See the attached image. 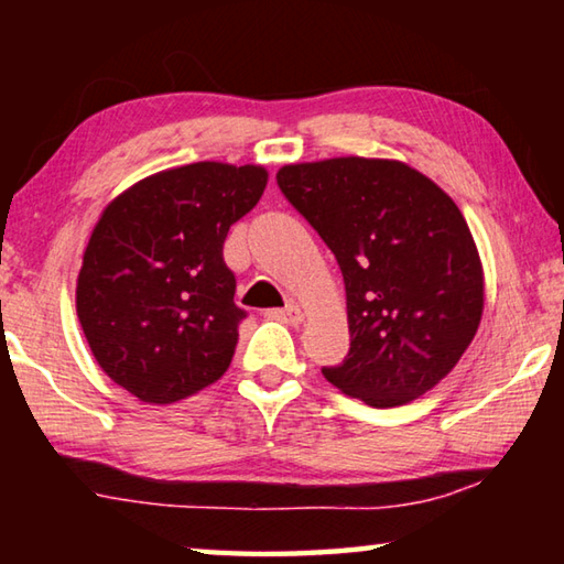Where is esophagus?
Listing matches in <instances>:
<instances>
[{"label": "esophagus", "mask_w": 564, "mask_h": 564, "mask_svg": "<svg viewBox=\"0 0 564 564\" xmlns=\"http://www.w3.org/2000/svg\"><path fill=\"white\" fill-rule=\"evenodd\" d=\"M271 316L289 323V326H301L303 323V311L295 303H289L285 308H279V311H271Z\"/></svg>", "instance_id": "34e87169"}]
</instances>
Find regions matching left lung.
<instances>
[{"label": "left lung", "mask_w": 564, "mask_h": 564, "mask_svg": "<svg viewBox=\"0 0 564 564\" xmlns=\"http://www.w3.org/2000/svg\"><path fill=\"white\" fill-rule=\"evenodd\" d=\"M275 181L336 256L350 350L323 368L370 408H395L457 366L482 318L485 283L460 208L403 161L340 156L283 166Z\"/></svg>", "instance_id": "1"}]
</instances>
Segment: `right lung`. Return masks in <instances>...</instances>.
Instances as JSON below:
<instances>
[{
  "mask_svg": "<svg viewBox=\"0 0 564 564\" xmlns=\"http://www.w3.org/2000/svg\"><path fill=\"white\" fill-rule=\"evenodd\" d=\"M263 166L218 161L159 171L104 208L76 281V316L113 383L144 403H176L231 366L236 275L228 228L259 204Z\"/></svg>",
  "mask_w": 564,
  "mask_h": 564,
  "instance_id": "right-lung-1",
  "label": "right lung"
}]
</instances>
